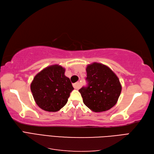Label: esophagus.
<instances>
[{
    "instance_id": "esophagus-1",
    "label": "esophagus",
    "mask_w": 154,
    "mask_h": 154,
    "mask_svg": "<svg viewBox=\"0 0 154 154\" xmlns=\"http://www.w3.org/2000/svg\"><path fill=\"white\" fill-rule=\"evenodd\" d=\"M73 87H74V88H75V89H78V88L80 87V83H79V82H76V83H74V84H73Z\"/></svg>"
}]
</instances>
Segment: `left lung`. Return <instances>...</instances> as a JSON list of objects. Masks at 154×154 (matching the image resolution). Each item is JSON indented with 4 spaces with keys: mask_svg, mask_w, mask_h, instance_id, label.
I'll use <instances>...</instances> for the list:
<instances>
[{
    "mask_svg": "<svg viewBox=\"0 0 154 154\" xmlns=\"http://www.w3.org/2000/svg\"><path fill=\"white\" fill-rule=\"evenodd\" d=\"M86 71L88 85L79 90L83 103L96 112L110 109L122 92L119 78L109 67L100 63L88 65Z\"/></svg>",
    "mask_w": 154,
    "mask_h": 154,
    "instance_id": "8db88e82",
    "label": "left lung"
}]
</instances>
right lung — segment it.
Masks as SVG:
<instances>
[{
	"mask_svg": "<svg viewBox=\"0 0 154 154\" xmlns=\"http://www.w3.org/2000/svg\"><path fill=\"white\" fill-rule=\"evenodd\" d=\"M65 69L53 65L38 72L31 83V91L40 108L57 112L66 105L74 89L70 79L65 76Z\"/></svg>",
	"mask_w": 154,
	"mask_h": 154,
	"instance_id": "obj_1",
	"label": "right lung"
}]
</instances>
